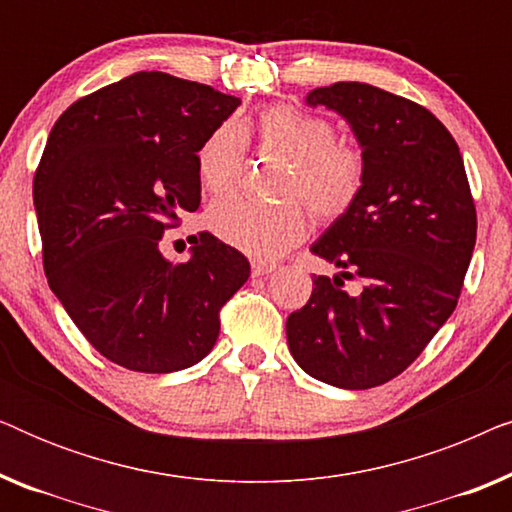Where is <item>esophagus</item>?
I'll list each match as a JSON object with an SVG mask.
<instances>
[{
  "label": "esophagus",
  "mask_w": 512,
  "mask_h": 512,
  "mask_svg": "<svg viewBox=\"0 0 512 512\" xmlns=\"http://www.w3.org/2000/svg\"><path fill=\"white\" fill-rule=\"evenodd\" d=\"M275 268H277V263L263 261V258H254V261H251V270H254V275H270Z\"/></svg>",
  "instance_id": "obj_1"
}]
</instances>
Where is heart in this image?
<instances>
[{
	"instance_id": "heart-1",
	"label": "heart",
	"mask_w": 512,
	"mask_h": 512,
	"mask_svg": "<svg viewBox=\"0 0 512 512\" xmlns=\"http://www.w3.org/2000/svg\"><path fill=\"white\" fill-rule=\"evenodd\" d=\"M258 149L286 158L279 181L282 200L228 198L209 207L207 223L223 242L258 258L279 256L307 233V210L321 223L345 216L366 186V156L352 139L338 137L331 118L296 104H275L254 125L221 123L195 153L207 193H233L247 160V135Z\"/></svg>"
}]
</instances>
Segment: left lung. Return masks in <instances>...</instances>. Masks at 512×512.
<instances>
[{"instance_id":"1","label":"left lung","mask_w":512,"mask_h":512,"mask_svg":"<svg viewBox=\"0 0 512 512\" xmlns=\"http://www.w3.org/2000/svg\"><path fill=\"white\" fill-rule=\"evenodd\" d=\"M310 107L338 111L366 156V186L312 244L340 268L314 277L286 319L293 359L314 380L370 389L401 375L457 307L478 216L450 130L424 109L359 81L314 88ZM364 282L344 291L342 278Z\"/></svg>"}]
</instances>
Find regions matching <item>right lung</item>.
I'll use <instances>...</instances> for the list:
<instances>
[{
	"label": "right lung",
	"mask_w": 512,
	"mask_h": 512,
	"mask_svg": "<svg viewBox=\"0 0 512 512\" xmlns=\"http://www.w3.org/2000/svg\"><path fill=\"white\" fill-rule=\"evenodd\" d=\"M237 107L205 83L137 72L76 100L48 135L32 186L48 286L118 366H195L249 279L247 258L212 233L184 263L160 251L179 214L200 207L195 153Z\"/></svg>",
	"instance_id": "1"
}]
</instances>
